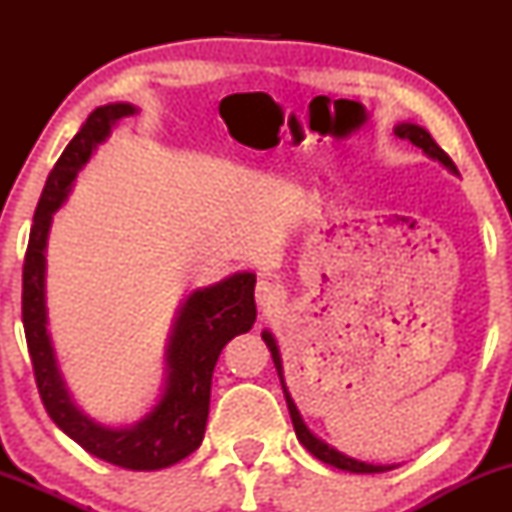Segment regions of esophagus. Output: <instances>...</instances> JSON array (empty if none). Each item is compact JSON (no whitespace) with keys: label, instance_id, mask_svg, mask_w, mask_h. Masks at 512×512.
Segmentation results:
<instances>
[{"label":"esophagus","instance_id":"obj_1","mask_svg":"<svg viewBox=\"0 0 512 512\" xmlns=\"http://www.w3.org/2000/svg\"><path fill=\"white\" fill-rule=\"evenodd\" d=\"M255 298H257V303H260V308H264V310L274 308V305L279 303V298H281V286L274 284L272 279H264V276H262V279L257 281Z\"/></svg>","mask_w":512,"mask_h":512}]
</instances>
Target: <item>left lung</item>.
<instances>
[{
  "mask_svg": "<svg viewBox=\"0 0 512 512\" xmlns=\"http://www.w3.org/2000/svg\"><path fill=\"white\" fill-rule=\"evenodd\" d=\"M395 134L399 139H407L414 146H419L421 151H424L426 156L436 158V161L443 163L445 168L452 170V173H457L455 163H452V158L445 154L440 146L433 142L431 134L426 132L424 127L419 125H411V122H402V125L395 127ZM262 339L264 344L269 346V351H272V358H274V366H276V373H279V380H281V387H284V397H286V404H289V414H291V421H293V428H296V436L298 440L303 443V448L310 452V455H315L317 460H322L325 464H332V467L337 469H346V472H356V474H378V472H387V469H392L390 464H368V462H361V460H354V457H346L344 452L330 448V445L325 443V440L315 438L313 433H310V428L303 424L301 414H298L296 404H293V399L289 395V387L284 383V368H281V356H279V346H276L272 332H262Z\"/></svg>",
  "mask_w": 512,
  "mask_h": 512,
  "instance_id": "obj_1",
  "label": "left lung"
}]
</instances>
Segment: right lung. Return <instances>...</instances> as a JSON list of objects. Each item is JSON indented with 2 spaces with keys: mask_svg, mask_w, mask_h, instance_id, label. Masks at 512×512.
<instances>
[{
  "mask_svg": "<svg viewBox=\"0 0 512 512\" xmlns=\"http://www.w3.org/2000/svg\"><path fill=\"white\" fill-rule=\"evenodd\" d=\"M137 113L129 103H110L93 110L67 144L55 168L48 175L45 190L35 209L26 260H23L21 317L31 354L35 385L50 419L98 460L137 472H151L185 460L202 445L209 416L211 375L221 349L236 334L255 325V274L238 272L209 289L190 293L182 303L170 334L166 363L168 383L161 402L139 424L110 428L96 424L74 404L57 368L55 351L48 334L45 308V245L52 214L67 199L79 168L91 158V151L110 134V127L122 117Z\"/></svg>",
  "mask_w": 512,
  "mask_h": 512,
  "instance_id": "right-lung-1",
  "label": "right lung"
}]
</instances>
